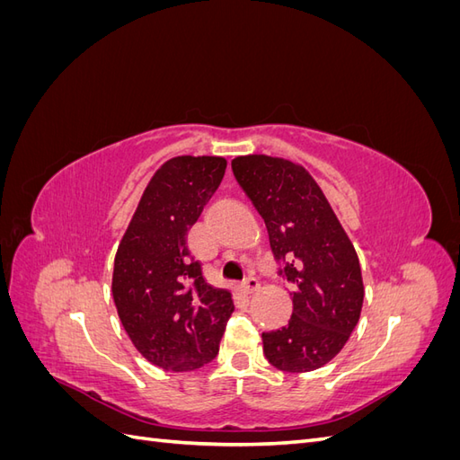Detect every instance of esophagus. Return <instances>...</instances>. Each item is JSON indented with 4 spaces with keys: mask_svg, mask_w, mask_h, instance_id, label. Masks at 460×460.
Here are the masks:
<instances>
[{
    "mask_svg": "<svg viewBox=\"0 0 460 460\" xmlns=\"http://www.w3.org/2000/svg\"><path fill=\"white\" fill-rule=\"evenodd\" d=\"M259 289V282L255 280V278H247V280L242 282V291L243 294H253V291Z\"/></svg>",
    "mask_w": 460,
    "mask_h": 460,
    "instance_id": "obj_1",
    "label": "esophagus"
}]
</instances>
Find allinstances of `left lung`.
<instances>
[{"label":"left lung","instance_id":"8db88e82","mask_svg":"<svg viewBox=\"0 0 460 460\" xmlns=\"http://www.w3.org/2000/svg\"><path fill=\"white\" fill-rule=\"evenodd\" d=\"M238 184L269 230L280 274L294 286L288 326L262 333V353L282 372H311L336 357L355 330L365 286L355 247L305 166L282 157L232 161Z\"/></svg>","mask_w":460,"mask_h":460}]
</instances>
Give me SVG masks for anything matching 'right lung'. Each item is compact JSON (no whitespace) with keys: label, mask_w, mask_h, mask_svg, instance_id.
<instances>
[{"label":"right lung","mask_w":460,"mask_h":460,"mask_svg":"<svg viewBox=\"0 0 460 460\" xmlns=\"http://www.w3.org/2000/svg\"><path fill=\"white\" fill-rule=\"evenodd\" d=\"M225 157L180 155L151 176L115 255L120 323L151 365L188 372L211 363L234 311L228 289L207 284L188 230L225 176Z\"/></svg>","instance_id":"right-lung-1"}]
</instances>
